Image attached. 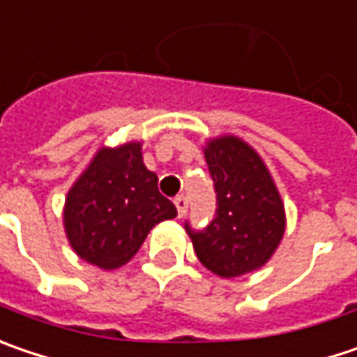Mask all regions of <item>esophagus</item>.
<instances>
[{"instance_id": "esophagus-1", "label": "esophagus", "mask_w": 357, "mask_h": 357, "mask_svg": "<svg viewBox=\"0 0 357 357\" xmlns=\"http://www.w3.org/2000/svg\"><path fill=\"white\" fill-rule=\"evenodd\" d=\"M174 202H176V208H178V216L179 218H183V216H185V212H188V198L181 194V196H178Z\"/></svg>"}]
</instances>
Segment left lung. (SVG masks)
<instances>
[{"instance_id": "left-lung-1", "label": "left lung", "mask_w": 357, "mask_h": 357, "mask_svg": "<svg viewBox=\"0 0 357 357\" xmlns=\"http://www.w3.org/2000/svg\"><path fill=\"white\" fill-rule=\"evenodd\" d=\"M216 192V214L204 230L185 222L198 261L222 279L261 268L284 234V206L261 155L224 135L204 147Z\"/></svg>"}]
</instances>
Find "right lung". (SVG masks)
Here are the masks:
<instances>
[{
	"mask_svg": "<svg viewBox=\"0 0 357 357\" xmlns=\"http://www.w3.org/2000/svg\"><path fill=\"white\" fill-rule=\"evenodd\" d=\"M178 216L143 163L141 143L98 149L64 204V230L74 252L98 268L129 262L149 230Z\"/></svg>",
	"mask_w": 357,
	"mask_h": 357,
	"instance_id": "1",
	"label": "right lung"
}]
</instances>
